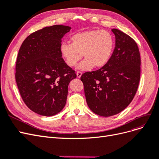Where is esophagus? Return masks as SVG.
<instances>
[{
  "instance_id": "obj_1",
  "label": "esophagus",
  "mask_w": 159,
  "mask_h": 159,
  "mask_svg": "<svg viewBox=\"0 0 159 159\" xmlns=\"http://www.w3.org/2000/svg\"><path fill=\"white\" fill-rule=\"evenodd\" d=\"M76 75H77V77H78V78H80L81 75H82V72H81V71H77Z\"/></svg>"
}]
</instances>
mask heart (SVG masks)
<instances>
[{
    "instance_id": "b5f03b06",
    "label": "heart",
    "mask_w": 159,
    "mask_h": 159,
    "mask_svg": "<svg viewBox=\"0 0 159 159\" xmlns=\"http://www.w3.org/2000/svg\"><path fill=\"white\" fill-rule=\"evenodd\" d=\"M70 43H62L60 53L66 64L74 67L83 57L79 65L81 70H89L95 67L101 68L106 65L114 50L115 39L110 32L92 30L76 33L70 38Z\"/></svg>"
}]
</instances>
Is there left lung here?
I'll list each match as a JSON object with an SVG mask.
<instances>
[{"label": "left lung", "mask_w": 159, "mask_h": 159, "mask_svg": "<svg viewBox=\"0 0 159 159\" xmlns=\"http://www.w3.org/2000/svg\"><path fill=\"white\" fill-rule=\"evenodd\" d=\"M115 47L108 63L81 76L88 107L100 116L110 117L125 109L136 94L140 81L141 56L131 37L117 29Z\"/></svg>", "instance_id": "obj_1"}]
</instances>
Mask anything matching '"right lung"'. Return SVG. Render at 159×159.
Instances as JSON below:
<instances>
[{
  "label": "right lung",
  "instance_id": "1",
  "mask_svg": "<svg viewBox=\"0 0 159 159\" xmlns=\"http://www.w3.org/2000/svg\"><path fill=\"white\" fill-rule=\"evenodd\" d=\"M71 27L54 25L32 33L19 50L15 78L23 102L32 111L52 116L64 107L75 71L60 53L61 38Z\"/></svg>",
  "mask_w": 159,
  "mask_h": 159
}]
</instances>
